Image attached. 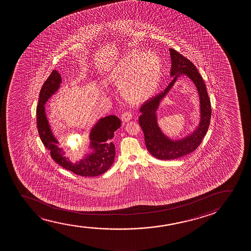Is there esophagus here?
I'll return each instance as SVG.
<instances>
[{
    "label": "esophagus",
    "mask_w": 251,
    "mask_h": 251,
    "mask_svg": "<svg viewBox=\"0 0 251 251\" xmlns=\"http://www.w3.org/2000/svg\"><path fill=\"white\" fill-rule=\"evenodd\" d=\"M132 116H133V115H132L130 111H126V112H124V113L122 115L121 118H122L123 122H124V123H127V122H128V121H130L131 119H132Z\"/></svg>",
    "instance_id": "obj_1"
}]
</instances>
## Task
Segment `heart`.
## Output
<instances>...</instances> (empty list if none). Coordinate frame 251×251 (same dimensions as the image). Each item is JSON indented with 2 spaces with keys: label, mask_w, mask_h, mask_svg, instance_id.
Segmentation results:
<instances>
[{
  "label": "heart",
  "mask_w": 251,
  "mask_h": 251,
  "mask_svg": "<svg viewBox=\"0 0 251 251\" xmlns=\"http://www.w3.org/2000/svg\"><path fill=\"white\" fill-rule=\"evenodd\" d=\"M162 62L153 52L131 50L114 63L110 79L121 86L124 96L132 100H148L161 80Z\"/></svg>",
  "instance_id": "heart-1"
}]
</instances>
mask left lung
Returning <instances> with one entry per match:
<instances>
[{
	"instance_id": "obj_1",
	"label": "left lung",
	"mask_w": 251,
	"mask_h": 251,
	"mask_svg": "<svg viewBox=\"0 0 251 251\" xmlns=\"http://www.w3.org/2000/svg\"><path fill=\"white\" fill-rule=\"evenodd\" d=\"M172 68L170 76L173 78L164 92L146 101L140 109L139 124L144 133L145 143L153 157L162 160L180 158L195 151L201 144L209 127L211 102L206 85L196 66L180 53L170 49ZM186 75L196 86L200 94V122L199 126L185 138L173 140L164 134L158 126L156 110L163 98L172 88L179 76Z\"/></svg>"
}]
</instances>
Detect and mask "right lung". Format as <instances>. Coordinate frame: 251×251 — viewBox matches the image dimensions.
Masks as SVG:
<instances>
[{
  "mask_svg": "<svg viewBox=\"0 0 251 251\" xmlns=\"http://www.w3.org/2000/svg\"><path fill=\"white\" fill-rule=\"evenodd\" d=\"M62 82L58 71L53 70L40 90L37 108V126L42 142L58 165L76 175L97 176L103 174L113 164L116 149L112 139L115 131L121 127L120 119L114 115L100 118L90 131V151L79 160L71 161L66 156L61 142L53 134L45 111V103L52 95L57 93Z\"/></svg>",
  "mask_w": 251,
  "mask_h": 251,
  "instance_id": "add662e5",
  "label": "right lung"
}]
</instances>
